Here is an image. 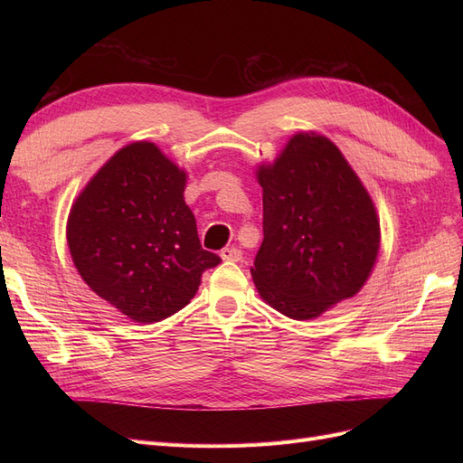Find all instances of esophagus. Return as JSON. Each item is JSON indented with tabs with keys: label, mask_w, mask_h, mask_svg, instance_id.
Masks as SVG:
<instances>
[{
	"label": "esophagus",
	"mask_w": 463,
	"mask_h": 463,
	"mask_svg": "<svg viewBox=\"0 0 463 463\" xmlns=\"http://www.w3.org/2000/svg\"><path fill=\"white\" fill-rule=\"evenodd\" d=\"M220 257H222V260L237 262V260L241 259V250L237 249V247H226V249H222V250H220Z\"/></svg>",
	"instance_id": "34e87169"
}]
</instances>
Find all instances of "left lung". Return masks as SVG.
<instances>
[{
	"label": "left lung",
	"mask_w": 463,
	"mask_h": 463,
	"mask_svg": "<svg viewBox=\"0 0 463 463\" xmlns=\"http://www.w3.org/2000/svg\"><path fill=\"white\" fill-rule=\"evenodd\" d=\"M264 240L250 269L276 311L309 320L365 286L381 247L371 194L340 148L296 133L274 164H260Z\"/></svg>",
	"instance_id": "left-lung-1"
}]
</instances>
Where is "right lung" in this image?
I'll return each instance as SVG.
<instances>
[{
	"mask_svg": "<svg viewBox=\"0 0 463 463\" xmlns=\"http://www.w3.org/2000/svg\"><path fill=\"white\" fill-rule=\"evenodd\" d=\"M187 174L148 141L119 148L80 191L67 245L85 284L135 322H158L194 298L220 257L204 250L185 204Z\"/></svg>",
	"mask_w": 463,
	"mask_h": 463,
	"instance_id": "right-lung-1",
	"label": "right lung"
}]
</instances>
